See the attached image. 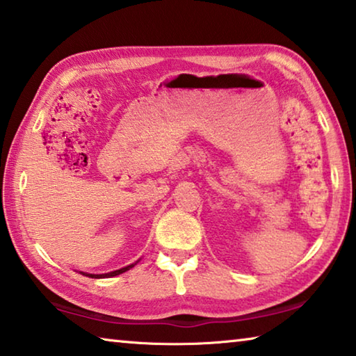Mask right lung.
<instances>
[{"mask_svg":"<svg viewBox=\"0 0 356 356\" xmlns=\"http://www.w3.org/2000/svg\"><path fill=\"white\" fill-rule=\"evenodd\" d=\"M135 264H136V262H135ZM135 264L127 265V267H124V268L114 270V272H110V273H104V275H92V273H83V272H80V273L84 275V276H89V278H111V276H118V275H120V273L127 272V270H130L131 267H135Z\"/></svg>","mask_w":356,"mask_h":356,"instance_id":"obj_1","label":"right lung"}]
</instances>
